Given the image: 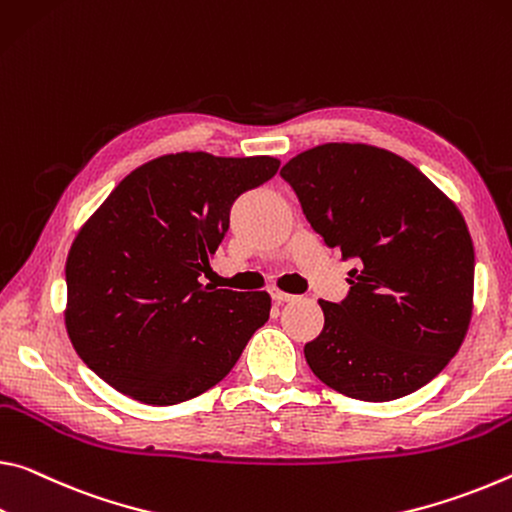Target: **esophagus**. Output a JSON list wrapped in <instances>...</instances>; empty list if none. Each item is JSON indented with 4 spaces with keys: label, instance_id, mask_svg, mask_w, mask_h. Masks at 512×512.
Here are the masks:
<instances>
[{
    "label": "esophagus",
    "instance_id": "obj_1",
    "mask_svg": "<svg viewBox=\"0 0 512 512\" xmlns=\"http://www.w3.org/2000/svg\"><path fill=\"white\" fill-rule=\"evenodd\" d=\"M271 298L275 300V303H289V300H294L296 296L287 294V291H282V289H271Z\"/></svg>",
    "mask_w": 512,
    "mask_h": 512
}]
</instances>
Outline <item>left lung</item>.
<instances>
[{
  "mask_svg": "<svg viewBox=\"0 0 512 512\" xmlns=\"http://www.w3.org/2000/svg\"><path fill=\"white\" fill-rule=\"evenodd\" d=\"M326 246L358 259L305 360L335 392L394 401L458 353L474 307V243L458 207L399 154L323 143L280 170Z\"/></svg>",
  "mask_w": 512,
  "mask_h": 512,
  "instance_id": "obj_1",
  "label": "left lung"
}]
</instances>
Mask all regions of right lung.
Here are the masks:
<instances>
[{
	"mask_svg": "<svg viewBox=\"0 0 512 512\" xmlns=\"http://www.w3.org/2000/svg\"><path fill=\"white\" fill-rule=\"evenodd\" d=\"M273 157L164 154L132 170L81 225L66 262V330L84 364L134 401L196 399L269 321L266 291L200 285L243 191Z\"/></svg>",
	"mask_w": 512,
	"mask_h": 512,
	"instance_id": "1",
	"label": "right lung"
}]
</instances>
